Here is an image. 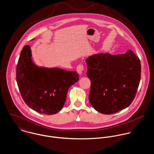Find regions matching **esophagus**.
<instances>
[{
    "mask_svg": "<svg viewBox=\"0 0 154 154\" xmlns=\"http://www.w3.org/2000/svg\"><path fill=\"white\" fill-rule=\"evenodd\" d=\"M84 70H85V67L83 64H79L77 67V71L80 75H82L83 74V72Z\"/></svg>",
    "mask_w": 154,
    "mask_h": 154,
    "instance_id": "esophagus-1",
    "label": "esophagus"
}]
</instances>
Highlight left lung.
<instances>
[{"label": "left lung", "instance_id": "8db88e82", "mask_svg": "<svg viewBox=\"0 0 154 154\" xmlns=\"http://www.w3.org/2000/svg\"><path fill=\"white\" fill-rule=\"evenodd\" d=\"M85 61L86 75L91 82L88 99L95 110L110 115L132 103L141 75L140 62L134 52L100 53L88 57Z\"/></svg>", "mask_w": 154, "mask_h": 154}]
</instances>
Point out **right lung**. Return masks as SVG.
I'll return each mask as SVG.
<instances>
[{
  "instance_id": "1",
  "label": "right lung",
  "mask_w": 154,
  "mask_h": 154,
  "mask_svg": "<svg viewBox=\"0 0 154 154\" xmlns=\"http://www.w3.org/2000/svg\"><path fill=\"white\" fill-rule=\"evenodd\" d=\"M30 46L22 50L17 66V82L22 99L35 111L58 113L66 101L69 88L79 80L76 71L36 66Z\"/></svg>"
}]
</instances>
